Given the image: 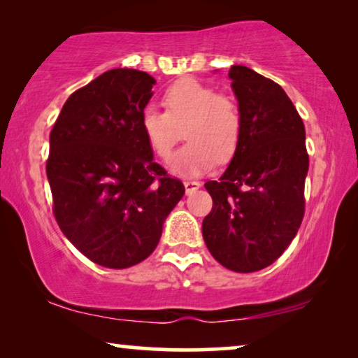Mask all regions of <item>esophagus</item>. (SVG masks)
<instances>
[{
    "mask_svg": "<svg viewBox=\"0 0 358 358\" xmlns=\"http://www.w3.org/2000/svg\"><path fill=\"white\" fill-rule=\"evenodd\" d=\"M200 182H197V180H185L184 182V187H185V194H192V192H195V190H199L200 189Z\"/></svg>",
    "mask_w": 358,
    "mask_h": 358,
    "instance_id": "34e87169",
    "label": "esophagus"
}]
</instances>
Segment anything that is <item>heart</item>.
Returning <instances> with one entry per match:
<instances>
[{
	"instance_id": "b5f03b06",
	"label": "heart",
	"mask_w": 358,
	"mask_h": 358,
	"mask_svg": "<svg viewBox=\"0 0 358 358\" xmlns=\"http://www.w3.org/2000/svg\"><path fill=\"white\" fill-rule=\"evenodd\" d=\"M164 112L148 107L141 114V134L161 159H168L178 140L176 125H182L189 141L173 156L169 169L178 176H199L220 163H228L239 148L243 115L231 97L215 94L212 87L184 78L163 96Z\"/></svg>"
}]
</instances>
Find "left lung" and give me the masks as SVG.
Masks as SVG:
<instances>
[{
	"instance_id": "1",
	"label": "left lung",
	"mask_w": 358,
	"mask_h": 358,
	"mask_svg": "<svg viewBox=\"0 0 358 358\" xmlns=\"http://www.w3.org/2000/svg\"><path fill=\"white\" fill-rule=\"evenodd\" d=\"M228 76L243 136L222 178L205 184L213 208L202 234L223 267L249 273L275 262L295 238L310 161L305 125L287 92L248 66L233 65Z\"/></svg>"
}]
</instances>
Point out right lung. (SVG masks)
<instances>
[{"instance_id": "1", "label": "right lung", "mask_w": 358, "mask_h": 358, "mask_svg": "<svg viewBox=\"0 0 358 358\" xmlns=\"http://www.w3.org/2000/svg\"><path fill=\"white\" fill-rule=\"evenodd\" d=\"M148 73L117 68L68 97L50 131L47 178L63 234L94 264L127 268L158 246L185 192L141 134Z\"/></svg>"}]
</instances>
